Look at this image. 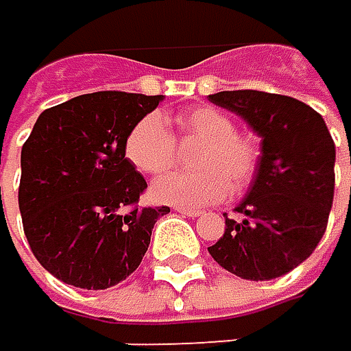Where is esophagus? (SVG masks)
<instances>
[{"label":"esophagus","instance_id":"1","mask_svg":"<svg viewBox=\"0 0 351 351\" xmlns=\"http://www.w3.org/2000/svg\"><path fill=\"white\" fill-rule=\"evenodd\" d=\"M176 210H178V213H182L184 217H192V219H196V217H200V215H202V210H198V208H184V206H176Z\"/></svg>","mask_w":351,"mask_h":351}]
</instances>
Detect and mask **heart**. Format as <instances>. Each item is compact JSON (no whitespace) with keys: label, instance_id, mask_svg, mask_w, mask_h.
Returning <instances> with one entry per match:
<instances>
[{"label":"heart","instance_id":"heart-1","mask_svg":"<svg viewBox=\"0 0 351 351\" xmlns=\"http://www.w3.org/2000/svg\"><path fill=\"white\" fill-rule=\"evenodd\" d=\"M182 141L202 143L194 153L196 171H176L153 184V196L184 208L223 200L232 188L244 190L256 176L261 149L248 134L236 132L234 119L210 105L182 109L169 117ZM123 155L141 173H165L178 159V143L157 113L141 117L123 141Z\"/></svg>","mask_w":351,"mask_h":351}]
</instances>
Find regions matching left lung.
Listing matches in <instances>:
<instances>
[{
  "instance_id": "1",
  "label": "left lung",
  "mask_w": 351,
  "mask_h": 351,
  "mask_svg": "<svg viewBox=\"0 0 351 351\" xmlns=\"http://www.w3.org/2000/svg\"><path fill=\"white\" fill-rule=\"evenodd\" d=\"M210 103L242 115L263 138L250 192L226 217V234L208 248L226 271L252 281L281 277L319 246L333 206L335 143L325 119L293 97L223 90Z\"/></svg>"
}]
</instances>
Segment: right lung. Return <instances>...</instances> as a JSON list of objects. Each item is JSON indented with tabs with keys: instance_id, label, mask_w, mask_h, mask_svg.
Segmentation results:
<instances>
[{
	"instance_id": "right-lung-1",
	"label": "right lung",
	"mask_w": 351,
	"mask_h": 351,
	"mask_svg": "<svg viewBox=\"0 0 351 351\" xmlns=\"http://www.w3.org/2000/svg\"><path fill=\"white\" fill-rule=\"evenodd\" d=\"M163 95L99 90L45 109L22 145L18 206L34 258L60 281L107 289L132 275L169 206H141L123 141Z\"/></svg>"
}]
</instances>
